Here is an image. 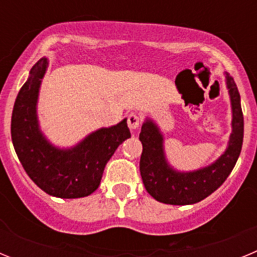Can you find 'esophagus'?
<instances>
[{"label":"esophagus","instance_id":"esophagus-1","mask_svg":"<svg viewBox=\"0 0 257 257\" xmlns=\"http://www.w3.org/2000/svg\"><path fill=\"white\" fill-rule=\"evenodd\" d=\"M140 123H142V119H140V117L136 113L128 114V117H127V124L130 127V130L135 131L136 128H139Z\"/></svg>","mask_w":257,"mask_h":257}]
</instances>
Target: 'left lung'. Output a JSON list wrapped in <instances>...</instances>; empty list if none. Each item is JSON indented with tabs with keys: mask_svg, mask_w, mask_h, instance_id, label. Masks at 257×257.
<instances>
[{
	"mask_svg": "<svg viewBox=\"0 0 257 257\" xmlns=\"http://www.w3.org/2000/svg\"><path fill=\"white\" fill-rule=\"evenodd\" d=\"M230 97L231 133L228 145L210 165L192 171H180L170 165L165 152V136L158 124L147 117L139 139L143 144L140 174L147 192L167 205H193L212 194L234 169L243 143V113L234 79L225 72Z\"/></svg>",
	"mask_w": 257,
	"mask_h": 257,
	"instance_id": "left-lung-1",
	"label": "left lung"
}]
</instances>
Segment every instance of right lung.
I'll use <instances>...</instances> for the list:
<instances>
[{
  "mask_svg": "<svg viewBox=\"0 0 257 257\" xmlns=\"http://www.w3.org/2000/svg\"><path fill=\"white\" fill-rule=\"evenodd\" d=\"M49 59L32 67L20 88L11 117V139L29 178L47 194L58 198H81L99 188L105 165L118 145L131 138L127 118L100 127L69 148L52 144L41 130L37 105Z\"/></svg>",
  "mask_w": 257,
  "mask_h": 257,
  "instance_id": "obj_1",
  "label": "right lung"
}]
</instances>
